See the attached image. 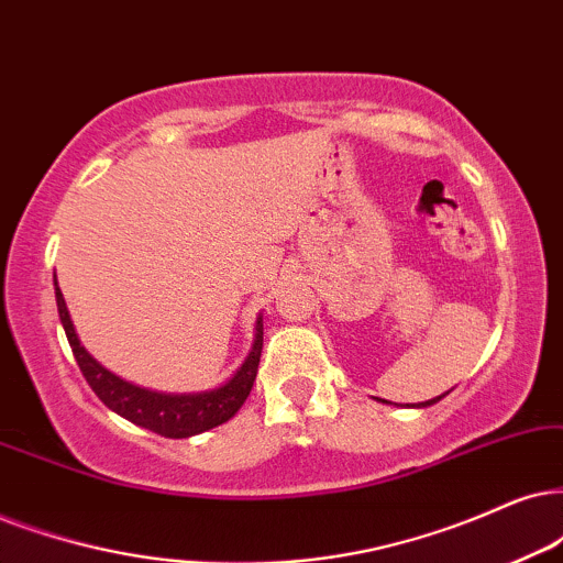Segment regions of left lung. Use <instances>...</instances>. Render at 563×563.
I'll list each match as a JSON object with an SVG mask.
<instances>
[{
	"mask_svg": "<svg viewBox=\"0 0 563 563\" xmlns=\"http://www.w3.org/2000/svg\"><path fill=\"white\" fill-rule=\"evenodd\" d=\"M441 397H444V395H439V397H433V400H426V402H418V405H410V408H429V405H433V402H439L441 400ZM384 402H387V400H384ZM397 405V402H395Z\"/></svg>",
	"mask_w": 563,
	"mask_h": 563,
	"instance_id": "obj_1",
	"label": "left lung"
}]
</instances>
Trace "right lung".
<instances>
[{
    "mask_svg": "<svg viewBox=\"0 0 563 563\" xmlns=\"http://www.w3.org/2000/svg\"><path fill=\"white\" fill-rule=\"evenodd\" d=\"M54 290H56V309H59V319L64 332H67L69 347H73L77 366L92 393L101 397L106 408L126 418V421L142 426V429L161 433L166 439H187L197 437V433L216 429V426L231 421L236 416L241 405L246 402L249 393H252L254 379H257V366L262 355V314L254 322V343L249 347V355L244 364L236 368V374L229 382L220 384L208 393H155V389L137 387V384L122 379V376L111 374L109 368L98 364L92 355L85 351L80 338H77L73 317H69L67 303L59 286H56L54 275Z\"/></svg>",
    "mask_w": 563,
    "mask_h": 563,
    "instance_id": "obj_1",
    "label": "right lung"
}]
</instances>
